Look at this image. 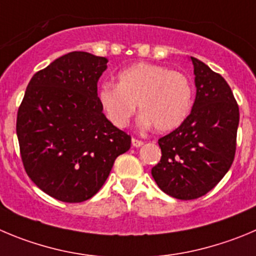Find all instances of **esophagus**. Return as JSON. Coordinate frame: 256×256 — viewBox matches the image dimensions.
I'll list each match as a JSON object with an SVG mask.
<instances>
[{"label":"esophagus","mask_w":256,"mask_h":256,"mask_svg":"<svg viewBox=\"0 0 256 256\" xmlns=\"http://www.w3.org/2000/svg\"><path fill=\"white\" fill-rule=\"evenodd\" d=\"M131 144H132L134 148H139V146H142L144 142H142V140H138V139H135V138H132V139H131Z\"/></svg>","instance_id":"esophagus-1"}]
</instances>
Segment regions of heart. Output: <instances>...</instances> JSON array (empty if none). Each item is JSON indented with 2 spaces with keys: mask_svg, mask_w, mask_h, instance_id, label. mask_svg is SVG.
Returning a JSON list of instances; mask_svg holds the SVG:
<instances>
[{
  "mask_svg": "<svg viewBox=\"0 0 256 256\" xmlns=\"http://www.w3.org/2000/svg\"><path fill=\"white\" fill-rule=\"evenodd\" d=\"M98 101L116 128H125L139 104V125L160 132L176 130L190 116L193 87L187 76L158 64L135 63L121 70L117 84L104 83Z\"/></svg>",
  "mask_w": 256,
  "mask_h": 256,
  "instance_id": "b5f03b06",
  "label": "heart"
}]
</instances>
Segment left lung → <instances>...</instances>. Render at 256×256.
<instances>
[{
  "mask_svg": "<svg viewBox=\"0 0 256 256\" xmlns=\"http://www.w3.org/2000/svg\"><path fill=\"white\" fill-rule=\"evenodd\" d=\"M197 92L182 125L159 139L160 162L152 169L158 187L176 200H196L224 178L235 158L238 106L230 86L190 56Z\"/></svg>",
  "mask_w": 256,
  "mask_h": 256,
  "instance_id": "8db88e82",
  "label": "left lung"
}]
</instances>
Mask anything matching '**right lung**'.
Listing matches in <instances>:
<instances>
[{
  "label": "right lung",
  "mask_w": 256,
  "mask_h": 256,
  "mask_svg": "<svg viewBox=\"0 0 256 256\" xmlns=\"http://www.w3.org/2000/svg\"><path fill=\"white\" fill-rule=\"evenodd\" d=\"M107 59L72 52L36 72L18 107L24 168L42 192L78 204L101 190L131 138L106 118L97 82Z\"/></svg>",
  "instance_id": "right-lung-1"
}]
</instances>
